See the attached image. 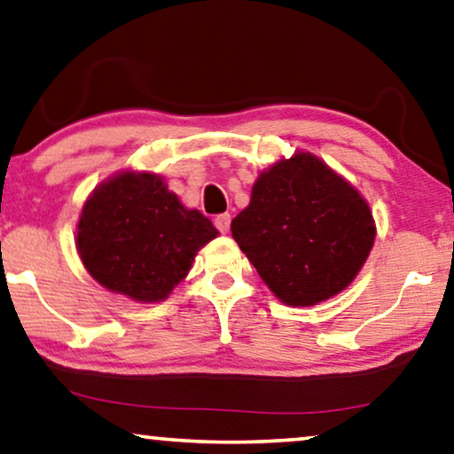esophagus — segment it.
<instances>
[{
  "mask_svg": "<svg viewBox=\"0 0 454 454\" xmlns=\"http://www.w3.org/2000/svg\"><path fill=\"white\" fill-rule=\"evenodd\" d=\"M214 224H215V228L220 230L222 234H226L228 230H230V214H220V215H215Z\"/></svg>",
  "mask_w": 454,
  "mask_h": 454,
  "instance_id": "34e87169",
  "label": "esophagus"
}]
</instances>
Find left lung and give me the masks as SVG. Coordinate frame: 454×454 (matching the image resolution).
<instances>
[{
    "mask_svg": "<svg viewBox=\"0 0 454 454\" xmlns=\"http://www.w3.org/2000/svg\"><path fill=\"white\" fill-rule=\"evenodd\" d=\"M230 230L270 292L301 308L340 294L375 242L367 201L309 153L262 171Z\"/></svg>",
    "mask_w": 454,
    "mask_h": 454,
    "instance_id": "obj_1",
    "label": "left lung"
}]
</instances>
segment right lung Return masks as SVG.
<instances>
[{"instance_id":"right-lung-1","label":"right lung","mask_w":454,"mask_h":454,"mask_svg":"<svg viewBox=\"0 0 454 454\" xmlns=\"http://www.w3.org/2000/svg\"><path fill=\"white\" fill-rule=\"evenodd\" d=\"M218 236L209 218L187 209L159 175L120 173L85 201L77 250L90 275L110 292L160 301Z\"/></svg>"}]
</instances>
